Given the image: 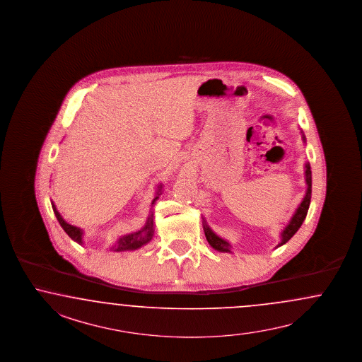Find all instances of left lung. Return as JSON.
Here are the masks:
<instances>
[{"label":"left lung","instance_id":"1","mask_svg":"<svg viewBox=\"0 0 362 362\" xmlns=\"http://www.w3.org/2000/svg\"><path fill=\"white\" fill-rule=\"evenodd\" d=\"M300 132H301V139H303V144H306V137H305V134H303L301 129H300ZM303 175H305V184H306V190H305L303 199H301V202L298 204V206L294 210L291 220L288 221V223L284 226V229L281 230L280 243H279L277 247L286 244L292 238L293 235L297 233V230L301 228L303 220H305V217L308 214V209H309V205H310V199H312V170H310V163H308V161L303 165ZM202 226H204L205 237H206L209 245L214 250H217L220 253H233L232 252V247H233L232 244L228 240L222 238L218 234L216 233L208 225V222H206L204 217H202Z\"/></svg>","mask_w":362,"mask_h":362}]
</instances>
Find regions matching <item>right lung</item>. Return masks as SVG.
<instances>
[{
  "mask_svg": "<svg viewBox=\"0 0 362 362\" xmlns=\"http://www.w3.org/2000/svg\"><path fill=\"white\" fill-rule=\"evenodd\" d=\"M163 184H158L157 189H156V194H154V199H152V204H151V210H149V214L146 217V222L145 225L141 228L140 230H136V232H132V233L124 234L121 237H118L115 245L109 246V250L112 252H116V253H121V252H133V250H137L142 246L148 245L151 241H152L153 235H154V205L157 202V199H160V196L163 194ZM52 208L53 211L59 220L61 228L65 230V233L69 235L70 238L73 241H76L77 244L83 245V230L78 226H74L69 222L65 221L64 217L61 216L57 206L54 205V202L52 201Z\"/></svg>",
  "mask_w": 362,
  "mask_h": 362,
  "instance_id": "1",
  "label": "right lung"
}]
</instances>
